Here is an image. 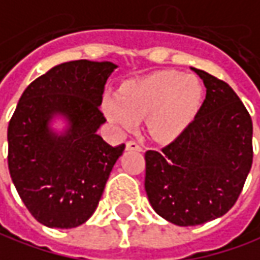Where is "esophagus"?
<instances>
[{"label":"esophagus","instance_id":"34e87169","mask_svg":"<svg viewBox=\"0 0 260 260\" xmlns=\"http://www.w3.org/2000/svg\"><path fill=\"white\" fill-rule=\"evenodd\" d=\"M126 150H138V152H141L142 148H141L135 141H128V142H126Z\"/></svg>","mask_w":260,"mask_h":260}]
</instances>
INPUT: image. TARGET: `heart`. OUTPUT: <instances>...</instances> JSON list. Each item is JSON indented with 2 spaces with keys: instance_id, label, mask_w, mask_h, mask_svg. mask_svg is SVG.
<instances>
[{
  "instance_id": "heart-1",
  "label": "heart",
  "mask_w": 260,
  "mask_h": 260,
  "mask_svg": "<svg viewBox=\"0 0 260 260\" xmlns=\"http://www.w3.org/2000/svg\"><path fill=\"white\" fill-rule=\"evenodd\" d=\"M203 87L193 74L161 70L131 80L119 94H105L107 118L124 129H134L146 118V128L157 141H172L186 129L197 114Z\"/></svg>"
}]
</instances>
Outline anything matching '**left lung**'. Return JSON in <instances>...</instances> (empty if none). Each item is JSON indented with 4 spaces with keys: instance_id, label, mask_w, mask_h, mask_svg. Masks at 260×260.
I'll return each mask as SVG.
<instances>
[{
    "instance_id": "obj_1",
    "label": "left lung",
    "mask_w": 260,
    "mask_h": 260,
    "mask_svg": "<svg viewBox=\"0 0 260 260\" xmlns=\"http://www.w3.org/2000/svg\"><path fill=\"white\" fill-rule=\"evenodd\" d=\"M207 88L193 122L161 150L145 153V190L161 218L180 226L222 217L248 177L252 119L225 81L191 67Z\"/></svg>"
}]
</instances>
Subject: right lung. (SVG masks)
<instances>
[{
	"mask_svg": "<svg viewBox=\"0 0 260 260\" xmlns=\"http://www.w3.org/2000/svg\"><path fill=\"white\" fill-rule=\"evenodd\" d=\"M111 61L61 63L32 81L8 125V168L16 191L36 221L76 228L91 217L125 145L111 146L97 129ZM60 115L68 128L50 122Z\"/></svg>",
	"mask_w": 260,
	"mask_h": 260,
	"instance_id": "1",
	"label": "right lung"
}]
</instances>
